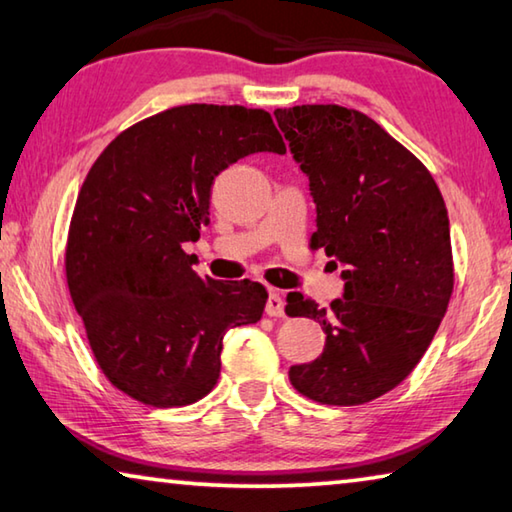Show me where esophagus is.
<instances>
[{
  "label": "esophagus",
  "instance_id": "34e87169",
  "mask_svg": "<svg viewBox=\"0 0 512 512\" xmlns=\"http://www.w3.org/2000/svg\"><path fill=\"white\" fill-rule=\"evenodd\" d=\"M266 314H268V316H284V300H282V296H280V291L271 289V293H268Z\"/></svg>",
  "mask_w": 512,
  "mask_h": 512
}]
</instances>
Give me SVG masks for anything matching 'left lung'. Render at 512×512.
<instances>
[{
	"label": "left lung",
	"instance_id": "1",
	"mask_svg": "<svg viewBox=\"0 0 512 512\" xmlns=\"http://www.w3.org/2000/svg\"><path fill=\"white\" fill-rule=\"evenodd\" d=\"M275 119L316 203L309 246L325 248L345 280L329 309L287 296V316L314 318L325 332L323 354L291 366L289 379L320 404H366L411 375L445 316L447 207L427 167L363 112L327 103L277 108Z\"/></svg>",
	"mask_w": 512,
	"mask_h": 512
}]
</instances>
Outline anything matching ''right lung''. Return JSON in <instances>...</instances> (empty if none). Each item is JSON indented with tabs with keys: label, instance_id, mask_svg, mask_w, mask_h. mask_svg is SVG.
<instances>
[{
	"label": "right lung",
	"instance_id": "obj_1",
	"mask_svg": "<svg viewBox=\"0 0 512 512\" xmlns=\"http://www.w3.org/2000/svg\"><path fill=\"white\" fill-rule=\"evenodd\" d=\"M259 151L287 153L266 110L189 103L119 133L85 178L65 250L69 296L103 375L137 402L201 400L225 332L262 318V284L201 277L183 250L210 223L214 178Z\"/></svg>",
	"mask_w": 512,
	"mask_h": 512
}]
</instances>
